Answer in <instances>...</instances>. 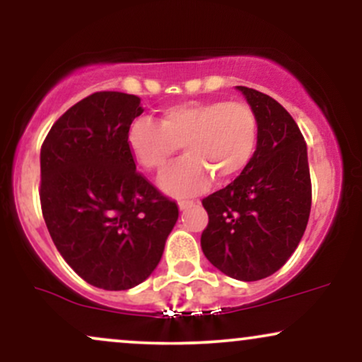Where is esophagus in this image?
Listing matches in <instances>:
<instances>
[{"label":"esophagus","mask_w":362,"mask_h":362,"mask_svg":"<svg viewBox=\"0 0 362 362\" xmlns=\"http://www.w3.org/2000/svg\"><path fill=\"white\" fill-rule=\"evenodd\" d=\"M194 206V201H180L178 202V207H180V211H185L189 209V207Z\"/></svg>","instance_id":"34e87169"}]
</instances>
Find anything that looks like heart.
Here are the masks:
<instances>
[{"mask_svg": "<svg viewBox=\"0 0 362 362\" xmlns=\"http://www.w3.org/2000/svg\"><path fill=\"white\" fill-rule=\"evenodd\" d=\"M259 120L245 102L207 100L170 105L160 122L148 117L129 126L127 146L149 172L161 173L173 161L182 144L187 155L161 178L168 194L194 195L216 182L233 180L248 167L257 149Z\"/></svg>", "mask_w": 362, "mask_h": 362, "instance_id": "b5f03b06", "label": "heart"}]
</instances>
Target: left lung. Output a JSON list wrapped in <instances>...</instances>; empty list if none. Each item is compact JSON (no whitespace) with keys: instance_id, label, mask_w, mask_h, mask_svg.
<instances>
[{"instance_id":"obj_1","label":"left lung","mask_w":362,"mask_h":362,"mask_svg":"<svg viewBox=\"0 0 362 362\" xmlns=\"http://www.w3.org/2000/svg\"><path fill=\"white\" fill-rule=\"evenodd\" d=\"M259 120L257 149L231 184L202 199L209 216L201 247L238 281L272 276L296 250L311 209L306 143L289 112L269 95L236 86Z\"/></svg>"}]
</instances>
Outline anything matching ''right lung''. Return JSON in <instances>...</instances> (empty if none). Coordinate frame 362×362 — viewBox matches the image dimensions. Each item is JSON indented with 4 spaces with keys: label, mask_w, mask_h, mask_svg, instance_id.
Listing matches in <instances>:
<instances>
[{
    "label": "right lung",
    "mask_w": 362,
    "mask_h": 362,
    "mask_svg": "<svg viewBox=\"0 0 362 362\" xmlns=\"http://www.w3.org/2000/svg\"><path fill=\"white\" fill-rule=\"evenodd\" d=\"M141 98L97 91L54 122L40 149V206L62 259L95 288L124 291L151 276L178 219L136 170L127 146Z\"/></svg>",
    "instance_id": "1"
}]
</instances>
